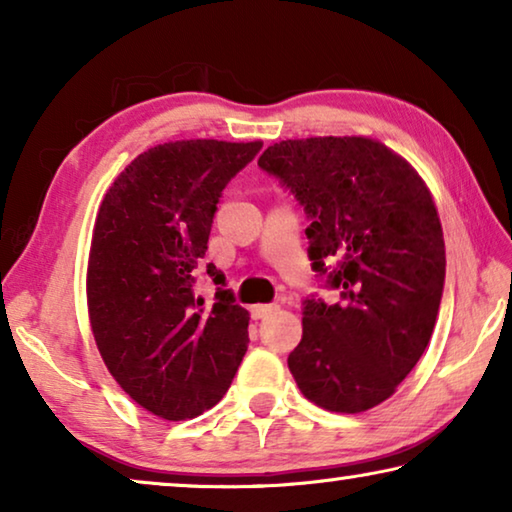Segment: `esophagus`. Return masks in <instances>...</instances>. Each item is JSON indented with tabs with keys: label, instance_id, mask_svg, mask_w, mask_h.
<instances>
[{
	"label": "esophagus",
	"instance_id": "obj_1",
	"mask_svg": "<svg viewBox=\"0 0 512 512\" xmlns=\"http://www.w3.org/2000/svg\"><path fill=\"white\" fill-rule=\"evenodd\" d=\"M275 309H277V305H253L250 307V316L259 320V318H266L268 314H273Z\"/></svg>",
	"mask_w": 512,
	"mask_h": 512
}]
</instances>
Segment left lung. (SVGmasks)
<instances>
[{
  "instance_id": "obj_1",
  "label": "left lung",
  "mask_w": 512,
  "mask_h": 512,
  "mask_svg": "<svg viewBox=\"0 0 512 512\" xmlns=\"http://www.w3.org/2000/svg\"><path fill=\"white\" fill-rule=\"evenodd\" d=\"M259 169L311 221V271L341 293L302 302L289 370L327 411L361 413L395 393L433 334L445 287V241L427 185L368 137H307L268 146Z\"/></svg>"
}]
</instances>
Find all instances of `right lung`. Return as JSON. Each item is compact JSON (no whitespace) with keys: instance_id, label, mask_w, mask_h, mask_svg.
I'll return each mask as SVG.
<instances>
[{"instance_id":"1","label":"right lung","mask_w":512,"mask_h":512,"mask_svg":"<svg viewBox=\"0 0 512 512\" xmlns=\"http://www.w3.org/2000/svg\"><path fill=\"white\" fill-rule=\"evenodd\" d=\"M262 142L183 140L153 146L108 189L88 264L92 334L117 384L164 420L221 400L248 348V311L225 275L212 307L194 293L216 203Z\"/></svg>"}]
</instances>
